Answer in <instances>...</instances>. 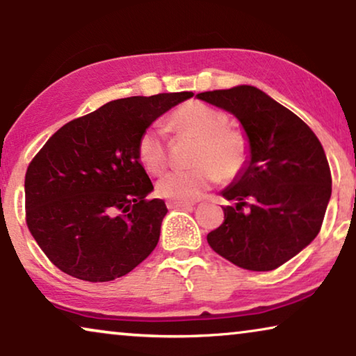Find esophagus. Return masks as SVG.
<instances>
[{
	"mask_svg": "<svg viewBox=\"0 0 356 356\" xmlns=\"http://www.w3.org/2000/svg\"><path fill=\"white\" fill-rule=\"evenodd\" d=\"M193 205H195L193 202H175V200L168 202L169 210H177V208H192Z\"/></svg>",
	"mask_w": 356,
	"mask_h": 356,
	"instance_id": "esophagus-1",
	"label": "esophagus"
}]
</instances>
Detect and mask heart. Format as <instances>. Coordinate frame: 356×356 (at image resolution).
Here are the masks:
<instances>
[{"mask_svg": "<svg viewBox=\"0 0 356 356\" xmlns=\"http://www.w3.org/2000/svg\"><path fill=\"white\" fill-rule=\"evenodd\" d=\"M225 112L202 102H187L169 118L175 134L198 138L193 169L170 170L156 184L161 197L175 202H193L218 179H233L249 158V141L243 131L229 129ZM136 158L149 174H161L168 164V146L158 127H148L136 141Z\"/></svg>", "mask_w": 356, "mask_h": 356, "instance_id": "obj_1", "label": "heart"}]
</instances>
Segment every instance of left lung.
Returning <instances> with one entry per match:
<instances>
[{
  "instance_id": "obj_1",
  "label": "left lung",
  "mask_w": 356,
  "mask_h": 356,
  "mask_svg": "<svg viewBox=\"0 0 356 356\" xmlns=\"http://www.w3.org/2000/svg\"><path fill=\"white\" fill-rule=\"evenodd\" d=\"M197 99L233 113L249 141L248 163L221 192L236 207L222 208L225 221L208 233V244L241 268L280 267L321 231L332 193L324 148L300 117L254 86L207 91Z\"/></svg>"
}]
</instances>
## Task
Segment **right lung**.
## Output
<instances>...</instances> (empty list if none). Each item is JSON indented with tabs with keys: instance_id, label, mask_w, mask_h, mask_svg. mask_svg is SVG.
Returning a JSON list of instances; mask_svg holds the SVG:
<instances>
[{
	"instance_id": "1",
	"label": "right lung",
	"mask_w": 356,
	"mask_h": 356,
	"mask_svg": "<svg viewBox=\"0 0 356 356\" xmlns=\"http://www.w3.org/2000/svg\"><path fill=\"white\" fill-rule=\"evenodd\" d=\"M193 92L107 102L50 136L26 172V221L61 272L111 282L153 252L168 213L136 158L141 131Z\"/></svg>"
}]
</instances>
